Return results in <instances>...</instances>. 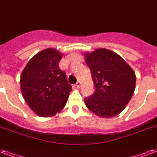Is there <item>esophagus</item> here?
<instances>
[{"instance_id": "34e87169", "label": "esophagus", "mask_w": 157, "mask_h": 157, "mask_svg": "<svg viewBox=\"0 0 157 157\" xmlns=\"http://www.w3.org/2000/svg\"><path fill=\"white\" fill-rule=\"evenodd\" d=\"M75 86L78 87V88H79L80 86H81V82H80V81H78L77 82H76V84H75Z\"/></svg>"}]
</instances>
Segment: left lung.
Wrapping results in <instances>:
<instances>
[{"label": "left lung", "instance_id": "obj_1", "mask_svg": "<svg viewBox=\"0 0 157 157\" xmlns=\"http://www.w3.org/2000/svg\"><path fill=\"white\" fill-rule=\"evenodd\" d=\"M95 92L85 98L87 109L101 118L119 115L132 98L136 86L133 69L117 53L105 48L84 52Z\"/></svg>", "mask_w": 157, "mask_h": 157}]
</instances>
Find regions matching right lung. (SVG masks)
I'll use <instances>...</instances> for the list:
<instances>
[{
  "instance_id": "1",
  "label": "right lung",
  "mask_w": 157,
  "mask_h": 157,
  "mask_svg": "<svg viewBox=\"0 0 157 157\" xmlns=\"http://www.w3.org/2000/svg\"><path fill=\"white\" fill-rule=\"evenodd\" d=\"M63 54L54 48L37 52L20 75V89L25 102L41 117H52L65 107L72 90L59 70Z\"/></svg>"
}]
</instances>
